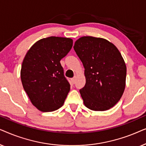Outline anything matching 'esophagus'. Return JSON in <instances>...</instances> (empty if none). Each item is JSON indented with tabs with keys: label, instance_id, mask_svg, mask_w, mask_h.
Here are the masks:
<instances>
[{
	"label": "esophagus",
	"instance_id": "esophagus-1",
	"mask_svg": "<svg viewBox=\"0 0 146 146\" xmlns=\"http://www.w3.org/2000/svg\"><path fill=\"white\" fill-rule=\"evenodd\" d=\"M76 76H74V78H72L71 79V82H72V84H74V83H75V82H76Z\"/></svg>",
	"mask_w": 146,
	"mask_h": 146
}]
</instances>
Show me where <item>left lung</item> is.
I'll use <instances>...</instances> for the list:
<instances>
[{
    "mask_svg": "<svg viewBox=\"0 0 146 146\" xmlns=\"http://www.w3.org/2000/svg\"><path fill=\"white\" fill-rule=\"evenodd\" d=\"M74 49L84 67L86 84L80 90L84 104L106 111L116 104L125 87L126 66L117 47L106 39L82 36Z\"/></svg>",
    "mask_w": 146,
    "mask_h": 146,
    "instance_id": "obj_1",
    "label": "left lung"
}]
</instances>
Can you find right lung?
I'll return each instance as SVG.
<instances>
[{"label": "right lung", "instance_id": "add662e5", "mask_svg": "<svg viewBox=\"0 0 146 146\" xmlns=\"http://www.w3.org/2000/svg\"><path fill=\"white\" fill-rule=\"evenodd\" d=\"M70 38L50 36L31 47L22 64L21 78L33 106L43 112L62 106L70 86L64 76L60 60L72 47Z\"/></svg>", "mask_w": 146, "mask_h": 146}]
</instances>
